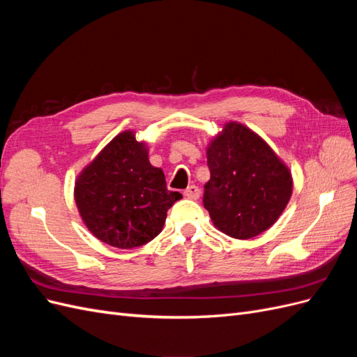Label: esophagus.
Instances as JSON below:
<instances>
[{
    "instance_id": "esophagus-1",
    "label": "esophagus",
    "mask_w": 357,
    "mask_h": 357,
    "mask_svg": "<svg viewBox=\"0 0 357 357\" xmlns=\"http://www.w3.org/2000/svg\"><path fill=\"white\" fill-rule=\"evenodd\" d=\"M199 193H201L199 188L195 186V185H192V186H189V188L185 190V197H188V198H190V199H198V198H199Z\"/></svg>"
}]
</instances>
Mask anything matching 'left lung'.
<instances>
[{"mask_svg": "<svg viewBox=\"0 0 357 357\" xmlns=\"http://www.w3.org/2000/svg\"><path fill=\"white\" fill-rule=\"evenodd\" d=\"M204 207L220 232L248 240L278 220L294 190L291 172L265 139L226 122L207 146Z\"/></svg>", "mask_w": 357, "mask_h": 357, "instance_id": "left-lung-1", "label": "left lung"}]
</instances>
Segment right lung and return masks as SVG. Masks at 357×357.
<instances>
[{
  "mask_svg": "<svg viewBox=\"0 0 357 357\" xmlns=\"http://www.w3.org/2000/svg\"><path fill=\"white\" fill-rule=\"evenodd\" d=\"M181 193L167 189L164 171L149 160L134 131L116 135L75 180L74 199L86 228L100 241L134 248L152 241Z\"/></svg>",
  "mask_w": 357,
  "mask_h": 357,
  "instance_id": "add662e5",
  "label": "right lung"
}]
</instances>
